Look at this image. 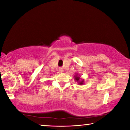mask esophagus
<instances>
[{
	"label": "esophagus",
	"mask_w": 130,
	"mask_h": 130,
	"mask_svg": "<svg viewBox=\"0 0 130 130\" xmlns=\"http://www.w3.org/2000/svg\"><path fill=\"white\" fill-rule=\"evenodd\" d=\"M59 71L60 72H62L63 71V70L62 68H60L59 69Z\"/></svg>",
	"instance_id": "obj_1"
}]
</instances>
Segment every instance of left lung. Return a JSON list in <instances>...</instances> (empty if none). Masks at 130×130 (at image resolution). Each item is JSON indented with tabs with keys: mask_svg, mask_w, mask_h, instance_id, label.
<instances>
[{
	"mask_svg": "<svg viewBox=\"0 0 130 130\" xmlns=\"http://www.w3.org/2000/svg\"><path fill=\"white\" fill-rule=\"evenodd\" d=\"M75 77V80L78 82V84H79V85H83V84H84V80H80V77H79V76H78V75L76 74L75 76H74Z\"/></svg>",
	"mask_w": 130,
	"mask_h": 130,
	"instance_id": "obj_1",
	"label": "left lung"
}]
</instances>
